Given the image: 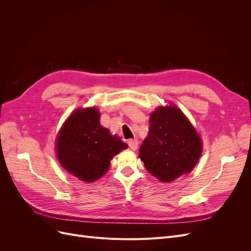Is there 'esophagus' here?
<instances>
[{"instance_id":"1","label":"esophagus","mask_w":251,"mask_h":251,"mask_svg":"<svg viewBox=\"0 0 251 251\" xmlns=\"http://www.w3.org/2000/svg\"><path fill=\"white\" fill-rule=\"evenodd\" d=\"M127 144H128V147H130L133 151H136V150L138 149L139 142H138L137 139H130V140L127 141Z\"/></svg>"}]
</instances>
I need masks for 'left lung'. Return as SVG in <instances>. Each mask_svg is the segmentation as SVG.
<instances>
[{
    "mask_svg": "<svg viewBox=\"0 0 251 251\" xmlns=\"http://www.w3.org/2000/svg\"><path fill=\"white\" fill-rule=\"evenodd\" d=\"M202 153L196 128L178 107H159L150 116V131L139 157L150 174L161 182H172L192 172Z\"/></svg>",
    "mask_w": 251,
    "mask_h": 251,
    "instance_id": "obj_1",
    "label": "left lung"
}]
</instances>
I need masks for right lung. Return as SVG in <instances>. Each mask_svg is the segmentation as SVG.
Here are the masks:
<instances>
[{
	"label": "right lung",
	"mask_w": 251,
	"mask_h": 251,
	"mask_svg": "<svg viewBox=\"0 0 251 251\" xmlns=\"http://www.w3.org/2000/svg\"><path fill=\"white\" fill-rule=\"evenodd\" d=\"M96 108L77 109L65 121L56 138L59 163L71 175L93 182L108 172L110 161L127 144L100 124Z\"/></svg>",
	"instance_id": "obj_1"
}]
</instances>
